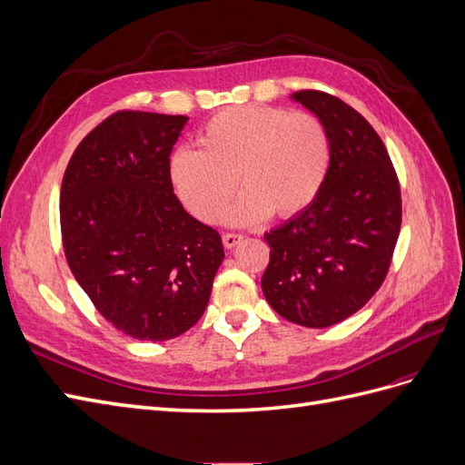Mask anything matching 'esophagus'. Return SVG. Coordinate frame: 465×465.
Returning a JSON list of instances; mask_svg holds the SVG:
<instances>
[{"label":"esophagus","mask_w":465,"mask_h":465,"mask_svg":"<svg viewBox=\"0 0 465 465\" xmlns=\"http://www.w3.org/2000/svg\"><path fill=\"white\" fill-rule=\"evenodd\" d=\"M242 234H236V232H227V234H223V244L227 246V248H234L236 244H241L242 242Z\"/></svg>","instance_id":"34e87169"}]
</instances>
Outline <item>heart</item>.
Wrapping results in <instances>:
<instances>
[{
    "label": "heart",
    "mask_w": 465,
    "mask_h": 465,
    "mask_svg": "<svg viewBox=\"0 0 465 465\" xmlns=\"http://www.w3.org/2000/svg\"><path fill=\"white\" fill-rule=\"evenodd\" d=\"M198 149L171 157L176 193L200 221L224 213L229 224H254L272 213L292 217L320 193L330 168V142L318 118L273 106H229L203 125Z\"/></svg>",
    "instance_id": "heart-1"
}]
</instances>
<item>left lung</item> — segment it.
Returning a JSON list of instances; mask_svg holds the SVG:
<instances>
[{"label":"left lung","mask_w":465,"mask_h":465,"mask_svg":"<svg viewBox=\"0 0 465 465\" xmlns=\"http://www.w3.org/2000/svg\"><path fill=\"white\" fill-rule=\"evenodd\" d=\"M330 142L316 200L265 232V301L285 320L328 328L355 314L384 283L401 227V193L390 154L355 108L322 91L291 94Z\"/></svg>","instance_id":"8db88e82"}]
</instances>
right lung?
Returning a JSON list of instances; mask_svg holds the SVG:
<instances>
[{
  "instance_id": "1",
  "label": "right lung",
  "mask_w": 465,
  "mask_h": 465,
  "mask_svg": "<svg viewBox=\"0 0 465 465\" xmlns=\"http://www.w3.org/2000/svg\"><path fill=\"white\" fill-rule=\"evenodd\" d=\"M188 116L122 110L83 139L60 193L65 260L112 326L166 341L205 312L224 258L215 229L174 195L171 153Z\"/></svg>"
}]
</instances>
